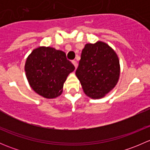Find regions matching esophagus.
Wrapping results in <instances>:
<instances>
[{
	"mask_svg": "<svg viewBox=\"0 0 150 150\" xmlns=\"http://www.w3.org/2000/svg\"><path fill=\"white\" fill-rule=\"evenodd\" d=\"M72 64H74V66L75 67V68H77V67H78V62H77L75 60H72Z\"/></svg>",
	"mask_w": 150,
	"mask_h": 150,
	"instance_id": "34e87169",
	"label": "esophagus"
}]
</instances>
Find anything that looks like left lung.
Returning a JSON list of instances; mask_svg holds the SVG:
<instances>
[{
    "label": "left lung",
    "instance_id": "8db88e82",
    "mask_svg": "<svg viewBox=\"0 0 150 150\" xmlns=\"http://www.w3.org/2000/svg\"><path fill=\"white\" fill-rule=\"evenodd\" d=\"M120 62L114 50L107 43H87L83 49L75 71L84 93L100 99L116 86L120 77Z\"/></svg>",
    "mask_w": 150,
    "mask_h": 150
}]
</instances>
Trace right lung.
Returning a JSON list of instances; mask_svg holds the SVG:
<instances>
[{
    "label": "right lung",
    "mask_w": 150,
    "mask_h": 150,
    "mask_svg": "<svg viewBox=\"0 0 150 150\" xmlns=\"http://www.w3.org/2000/svg\"><path fill=\"white\" fill-rule=\"evenodd\" d=\"M75 67L62 51L51 47L35 48L28 56L25 66L29 84L37 93L54 99L62 93L68 75Z\"/></svg>",
    "instance_id": "right-lung-1"
}]
</instances>
